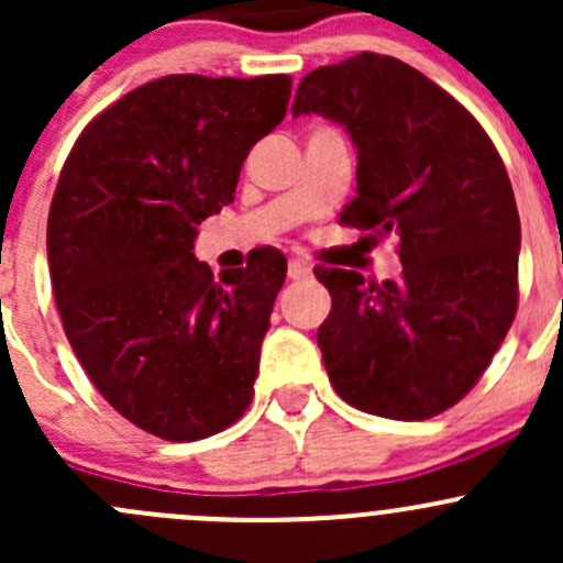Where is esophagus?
<instances>
[{
  "instance_id": "obj_1",
  "label": "esophagus",
  "mask_w": 563,
  "mask_h": 563,
  "mask_svg": "<svg viewBox=\"0 0 563 563\" xmlns=\"http://www.w3.org/2000/svg\"><path fill=\"white\" fill-rule=\"evenodd\" d=\"M310 275H313L310 264H305V261H299V258L288 261V277H291V280H308Z\"/></svg>"
}]
</instances>
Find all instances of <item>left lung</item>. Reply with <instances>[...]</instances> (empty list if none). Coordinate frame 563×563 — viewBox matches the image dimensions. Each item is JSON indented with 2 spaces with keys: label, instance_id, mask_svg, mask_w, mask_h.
<instances>
[{
  "label": "left lung",
  "instance_id": "left-lung-1",
  "mask_svg": "<svg viewBox=\"0 0 563 563\" xmlns=\"http://www.w3.org/2000/svg\"><path fill=\"white\" fill-rule=\"evenodd\" d=\"M294 117L321 113L356 146L340 223L400 236L402 275L316 266L332 310L318 349L334 391L367 413L430 419L479 382L518 310L520 218L482 124L395 56L362 54L299 81Z\"/></svg>",
  "mask_w": 563,
  "mask_h": 563
}]
</instances>
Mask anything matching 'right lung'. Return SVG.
Instances as JSON below:
<instances>
[{"instance_id":"right-lung-1","label":"right lung","mask_w":563,"mask_h":563,"mask_svg":"<svg viewBox=\"0 0 563 563\" xmlns=\"http://www.w3.org/2000/svg\"><path fill=\"white\" fill-rule=\"evenodd\" d=\"M288 98V76L157 78L84 128L56 181L45 245L62 327L100 395L157 439H207L253 400L286 255L258 247L214 277L192 242Z\"/></svg>"}]
</instances>
